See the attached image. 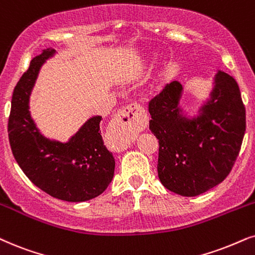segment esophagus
<instances>
[{
  "label": "esophagus",
  "mask_w": 255,
  "mask_h": 255,
  "mask_svg": "<svg viewBox=\"0 0 255 255\" xmlns=\"http://www.w3.org/2000/svg\"><path fill=\"white\" fill-rule=\"evenodd\" d=\"M147 125L144 109L139 104L132 103L116 115L109 127V134L121 148L128 146L137 132L144 130Z\"/></svg>",
  "instance_id": "1"
}]
</instances>
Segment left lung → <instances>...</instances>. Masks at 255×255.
<instances>
[{"instance_id": "obj_1", "label": "left lung", "mask_w": 255, "mask_h": 255, "mask_svg": "<svg viewBox=\"0 0 255 255\" xmlns=\"http://www.w3.org/2000/svg\"><path fill=\"white\" fill-rule=\"evenodd\" d=\"M178 81L148 104L150 130L159 140L158 177L164 187L196 197L229 176L246 130V115L236 79L218 70L208 97L188 114L180 104Z\"/></svg>"}]
</instances>
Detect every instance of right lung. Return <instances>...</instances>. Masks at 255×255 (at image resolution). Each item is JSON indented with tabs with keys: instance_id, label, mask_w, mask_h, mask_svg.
Wrapping results in <instances>:
<instances>
[{
	"instance_id": "add662e5",
	"label": "right lung",
	"mask_w": 255,
	"mask_h": 255,
	"mask_svg": "<svg viewBox=\"0 0 255 255\" xmlns=\"http://www.w3.org/2000/svg\"><path fill=\"white\" fill-rule=\"evenodd\" d=\"M56 55L44 50L12 92L8 122L9 141L16 161L32 184L59 200L81 203L98 197L114 178L115 158L101 134L102 116H92L68 141L45 137L30 114V95L39 70Z\"/></svg>"
}]
</instances>
